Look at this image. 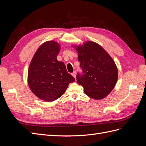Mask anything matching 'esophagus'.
Listing matches in <instances>:
<instances>
[{"label":"esophagus","mask_w":146,"mask_h":146,"mask_svg":"<svg viewBox=\"0 0 146 146\" xmlns=\"http://www.w3.org/2000/svg\"><path fill=\"white\" fill-rule=\"evenodd\" d=\"M76 74H77V73H76V71H74L73 73H72V76L75 78H76Z\"/></svg>","instance_id":"34e87169"}]
</instances>
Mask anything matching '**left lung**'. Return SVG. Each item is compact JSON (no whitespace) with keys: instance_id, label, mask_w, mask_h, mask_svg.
I'll return each instance as SVG.
<instances>
[{"instance_id":"1","label":"left lung","mask_w":146,"mask_h":146,"mask_svg":"<svg viewBox=\"0 0 146 146\" xmlns=\"http://www.w3.org/2000/svg\"><path fill=\"white\" fill-rule=\"evenodd\" d=\"M82 74L77 73V81L85 93L94 99L107 96L115 86L118 76L115 63L98 44L87 41L76 47Z\"/></svg>"}]
</instances>
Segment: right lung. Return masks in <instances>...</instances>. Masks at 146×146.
<instances>
[{"label": "right lung", "instance_id": "right-lung-1", "mask_svg": "<svg viewBox=\"0 0 146 146\" xmlns=\"http://www.w3.org/2000/svg\"><path fill=\"white\" fill-rule=\"evenodd\" d=\"M59 44L46 41L39 47L30 64L28 83L33 93L47 102L58 99L75 78L69 74L65 64L56 59Z\"/></svg>", "mask_w": 146, "mask_h": 146}]
</instances>
